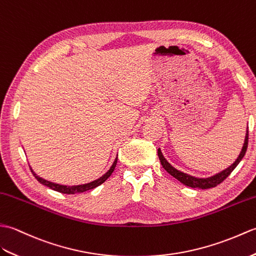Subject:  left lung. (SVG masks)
Returning <instances> with one entry per match:
<instances>
[{"instance_id":"8db88e82","label":"left lung","mask_w":256,"mask_h":256,"mask_svg":"<svg viewBox=\"0 0 256 256\" xmlns=\"http://www.w3.org/2000/svg\"><path fill=\"white\" fill-rule=\"evenodd\" d=\"M248 128L246 130V140H244V144L242 146V150L240 152L239 156H238V158L236 160V162L234 164H231V166L228 168L224 170L222 172H220V173L216 174L214 176H210V178H194V176H190L188 174L178 171V170H176L166 160V158L163 156L160 149H158V158H160L161 164H162V166L164 168V170H166V171L168 174H171L173 178H175L176 180H178L180 183H183L184 185L188 186V187H192V188L207 190V188H212V187H216L217 185H219L220 183H222V182L226 178H228V176L231 174V172L234 171V170L238 166V164L240 163V161L243 158L244 154H246V149H248Z\"/></svg>"}]
</instances>
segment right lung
Masks as SVG:
<instances>
[{"label": "right lung", "mask_w": 256, "mask_h": 256, "mask_svg": "<svg viewBox=\"0 0 256 256\" xmlns=\"http://www.w3.org/2000/svg\"><path fill=\"white\" fill-rule=\"evenodd\" d=\"M116 164H117V158H115V161H114L110 168L103 176H102V178L95 180L93 182H90V183H88V184L76 185V186H66V185H60V184L52 183V182H49L47 180H44L42 178H39V176L35 172H34L32 168L30 170H32L34 176H35L36 180L39 182V183H42V185H46L47 187H49V188L56 190L59 192H62V194H76V192H86V190H93V188H95V187H98L100 184H103L104 182L107 178H108L110 176L112 175V173L114 172V170H115V168H116Z\"/></svg>", "instance_id": "add662e5"}]
</instances>
